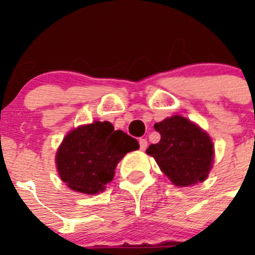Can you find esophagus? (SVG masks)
<instances>
[{"label":"esophagus","instance_id":"obj_1","mask_svg":"<svg viewBox=\"0 0 255 255\" xmlns=\"http://www.w3.org/2000/svg\"><path fill=\"white\" fill-rule=\"evenodd\" d=\"M139 145H140V149H141V150H145V149H147V147H148L147 139H144V138L139 139Z\"/></svg>","mask_w":255,"mask_h":255}]
</instances>
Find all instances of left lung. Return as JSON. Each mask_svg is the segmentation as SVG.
<instances>
[{"instance_id":"8db88e82","label":"left lung","mask_w":255,"mask_h":255,"mask_svg":"<svg viewBox=\"0 0 255 255\" xmlns=\"http://www.w3.org/2000/svg\"><path fill=\"white\" fill-rule=\"evenodd\" d=\"M161 140L150 144L152 155L162 172L176 186H190L208 176L213 163V143L209 135L182 116H172L154 124Z\"/></svg>"}]
</instances>
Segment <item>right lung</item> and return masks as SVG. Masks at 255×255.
Returning a JSON list of instances; mask_svg holds the SVG:
<instances>
[{
    "label": "right lung",
    "instance_id": "obj_1",
    "mask_svg": "<svg viewBox=\"0 0 255 255\" xmlns=\"http://www.w3.org/2000/svg\"><path fill=\"white\" fill-rule=\"evenodd\" d=\"M138 148L136 139L115 130L111 123L94 121L65 136L56 153V166L61 180L70 189L93 195L112 181L124 155Z\"/></svg>",
    "mask_w": 255,
    "mask_h": 255
}]
</instances>
